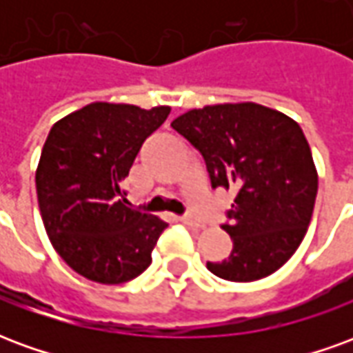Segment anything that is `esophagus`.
<instances>
[{"instance_id": "1", "label": "esophagus", "mask_w": 353, "mask_h": 353, "mask_svg": "<svg viewBox=\"0 0 353 353\" xmlns=\"http://www.w3.org/2000/svg\"><path fill=\"white\" fill-rule=\"evenodd\" d=\"M179 221L185 223V225H189V227H194V229H204V225L200 221H196L194 217L191 215H183V217H179Z\"/></svg>"}]
</instances>
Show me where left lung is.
Returning <instances> with one entry per match:
<instances>
[{"label": "left lung", "mask_w": 353, "mask_h": 353, "mask_svg": "<svg viewBox=\"0 0 353 353\" xmlns=\"http://www.w3.org/2000/svg\"><path fill=\"white\" fill-rule=\"evenodd\" d=\"M172 128L199 149L212 187L236 189L225 261L208 270L255 281L285 265L303 242L318 194V170L296 121L255 101L191 109Z\"/></svg>", "instance_id": "8db88e82"}]
</instances>
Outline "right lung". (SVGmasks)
Returning <instances> with one entry per match:
<instances>
[{
	"label": "right lung",
	"mask_w": 353,
	"mask_h": 353,
	"mask_svg": "<svg viewBox=\"0 0 353 353\" xmlns=\"http://www.w3.org/2000/svg\"><path fill=\"white\" fill-rule=\"evenodd\" d=\"M168 115L170 105L92 101L50 128L35 170L39 212L54 252L87 280L123 283L153 261L168 223L126 206L121 181Z\"/></svg>",
	"instance_id": "1"
}]
</instances>
